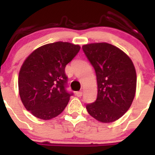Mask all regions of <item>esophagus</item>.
<instances>
[{
  "mask_svg": "<svg viewBox=\"0 0 155 155\" xmlns=\"http://www.w3.org/2000/svg\"><path fill=\"white\" fill-rule=\"evenodd\" d=\"M75 94H76V95L78 97H81L82 94H83V92H82V91H77Z\"/></svg>",
  "mask_w": 155,
  "mask_h": 155,
  "instance_id": "obj_1",
  "label": "esophagus"
}]
</instances>
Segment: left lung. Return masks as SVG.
Instances as JSON below:
<instances>
[{
	"label": "left lung",
	"instance_id": "1",
	"mask_svg": "<svg viewBox=\"0 0 155 155\" xmlns=\"http://www.w3.org/2000/svg\"><path fill=\"white\" fill-rule=\"evenodd\" d=\"M82 50L95 71L97 99L86 105L93 118L105 124L119 120L134 101L137 74L131 59L120 48L107 42L84 45Z\"/></svg>",
	"mask_w": 155,
	"mask_h": 155
}]
</instances>
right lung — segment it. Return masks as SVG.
Returning <instances> with one entry per match:
<instances>
[{"instance_id":"add662e5","label":"right lung","mask_w":155,"mask_h":155,"mask_svg":"<svg viewBox=\"0 0 155 155\" xmlns=\"http://www.w3.org/2000/svg\"><path fill=\"white\" fill-rule=\"evenodd\" d=\"M81 49L79 45L56 42L37 48L23 62L18 92L25 108L36 118L49 120L61 114L71 94L65 85L66 65Z\"/></svg>"}]
</instances>
